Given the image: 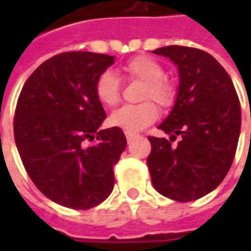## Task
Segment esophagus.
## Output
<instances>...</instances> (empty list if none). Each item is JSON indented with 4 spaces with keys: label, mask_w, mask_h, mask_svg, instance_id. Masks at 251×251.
Returning <instances> with one entry per match:
<instances>
[{
    "label": "esophagus",
    "mask_w": 251,
    "mask_h": 251,
    "mask_svg": "<svg viewBox=\"0 0 251 251\" xmlns=\"http://www.w3.org/2000/svg\"><path fill=\"white\" fill-rule=\"evenodd\" d=\"M133 138H134V134H129V133H126V140H127V142H130Z\"/></svg>",
    "instance_id": "obj_1"
}]
</instances>
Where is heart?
I'll use <instances>...</instances> for the list:
<instances>
[{
	"instance_id": "obj_1",
	"label": "heart",
	"mask_w": 251,
	"mask_h": 251,
	"mask_svg": "<svg viewBox=\"0 0 251 251\" xmlns=\"http://www.w3.org/2000/svg\"><path fill=\"white\" fill-rule=\"evenodd\" d=\"M126 76L144 83L140 104H129L110 115V124L120 127L129 134L144 130L157 120V107L149 102L153 100L161 109H168L176 99V86L164 77V67L156 59L140 55L126 62L122 67ZM95 93L98 99L106 106H115L121 100V83L113 71H104L97 79Z\"/></svg>"
}]
</instances>
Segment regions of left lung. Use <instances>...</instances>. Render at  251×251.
Listing matches in <instances>:
<instances>
[{"mask_svg": "<svg viewBox=\"0 0 251 251\" xmlns=\"http://www.w3.org/2000/svg\"><path fill=\"white\" fill-rule=\"evenodd\" d=\"M152 52L168 57L179 74L174 107L158 125L171 137H149L153 187L172 200H196L221 184L231 167L241 133L239 99L231 77L210 53L181 46Z\"/></svg>", "mask_w": 251, "mask_h": 251, "instance_id": "obj_1", "label": "left lung"}]
</instances>
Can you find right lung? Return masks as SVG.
Returning <instances> with one entry per match:
<instances>
[{
    "label": "right lung",
    "instance_id": "1",
    "mask_svg": "<svg viewBox=\"0 0 251 251\" xmlns=\"http://www.w3.org/2000/svg\"><path fill=\"white\" fill-rule=\"evenodd\" d=\"M114 56L66 52L28 77L14 114L21 161L48 199L74 210L102 203L114 187L113 167L126 148L120 127L99 130L106 118L95 93L98 76ZM86 139L96 140L86 147Z\"/></svg>",
    "mask_w": 251,
    "mask_h": 251
}]
</instances>
